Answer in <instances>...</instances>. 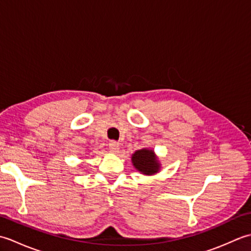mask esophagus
Here are the masks:
<instances>
[{"instance_id": "34e87169", "label": "esophagus", "mask_w": 251, "mask_h": 251, "mask_svg": "<svg viewBox=\"0 0 251 251\" xmlns=\"http://www.w3.org/2000/svg\"><path fill=\"white\" fill-rule=\"evenodd\" d=\"M109 148H110V150H111V151L117 152V151L120 150V145H119V142H116V141H110V142H109Z\"/></svg>"}]
</instances>
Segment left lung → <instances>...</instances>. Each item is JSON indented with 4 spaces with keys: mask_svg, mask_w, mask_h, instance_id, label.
<instances>
[{
    "mask_svg": "<svg viewBox=\"0 0 251 251\" xmlns=\"http://www.w3.org/2000/svg\"><path fill=\"white\" fill-rule=\"evenodd\" d=\"M134 166L145 175H152L158 172L159 164L152 150H138L131 157Z\"/></svg>",
    "mask_w": 251,
    "mask_h": 251,
    "instance_id": "8db88e82",
    "label": "left lung"
}]
</instances>
